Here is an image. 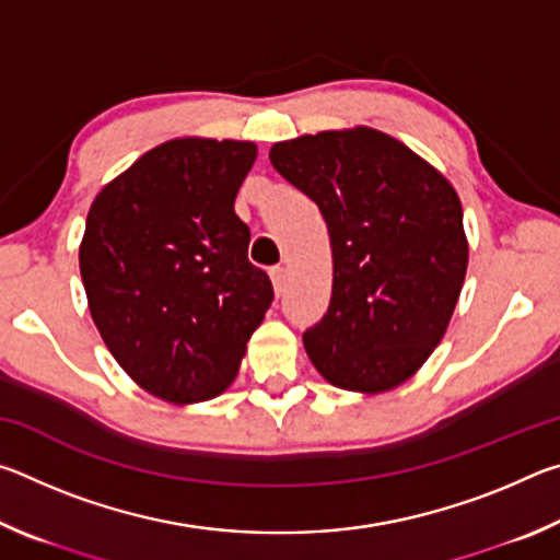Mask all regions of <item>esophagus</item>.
Instances as JSON below:
<instances>
[{"label": "esophagus", "instance_id": "esophagus-1", "mask_svg": "<svg viewBox=\"0 0 560 560\" xmlns=\"http://www.w3.org/2000/svg\"><path fill=\"white\" fill-rule=\"evenodd\" d=\"M269 277H271V283H273V291L281 293L283 291V281H287V271H283L281 267H273L269 271Z\"/></svg>", "mask_w": 560, "mask_h": 560}]
</instances>
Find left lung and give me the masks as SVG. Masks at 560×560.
Listing matches in <instances>:
<instances>
[{
    "label": "left lung",
    "instance_id": "obj_1",
    "mask_svg": "<svg viewBox=\"0 0 560 560\" xmlns=\"http://www.w3.org/2000/svg\"><path fill=\"white\" fill-rule=\"evenodd\" d=\"M269 160L318 205L330 236V303L303 334L311 363L340 390H395L447 334L467 277L457 189L368 126L281 140Z\"/></svg>",
    "mask_w": 560,
    "mask_h": 560
}]
</instances>
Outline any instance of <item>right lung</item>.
<instances>
[{
    "label": "right lung",
    "instance_id": "right-lung-1",
    "mask_svg": "<svg viewBox=\"0 0 560 560\" xmlns=\"http://www.w3.org/2000/svg\"><path fill=\"white\" fill-rule=\"evenodd\" d=\"M257 160L252 140L173 138L93 200L79 246L89 311L110 355L173 405L222 395L273 289L246 259L234 197Z\"/></svg>",
    "mask_w": 560,
    "mask_h": 560
}]
</instances>
